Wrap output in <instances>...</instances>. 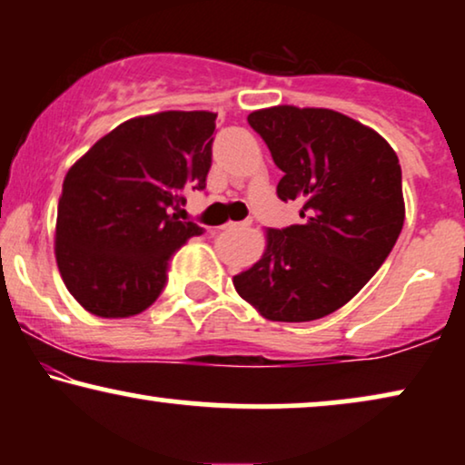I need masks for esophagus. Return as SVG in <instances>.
<instances>
[{
	"mask_svg": "<svg viewBox=\"0 0 465 465\" xmlns=\"http://www.w3.org/2000/svg\"><path fill=\"white\" fill-rule=\"evenodd\" d=\"M241 222H226L224 226H222V231H234V228H239Z\"/></svg>",
	"mask_w": 465,
	"mask_h": 465,
	"instance_id": "34e87169",
	"label": "esophagus"
}]
</instances>
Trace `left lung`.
Masks as SVG:
<instances>
[{
  "mask_svg": "<svg viewBox=\"0 0 465 465\" xmlns=\"http://www.w3.org/2000/svg\"><path fill=\"white\" fill-rule=\"evenodd\" d=\"M247 123L283 171L282 201L301 224L269 228L264 256L234 275L239 296L271 322L334 313L364 288L404 224L402 169L377 131L323 107L277 105Z\"/></svg>",
  "mask_w": 465,
  "mask_h": 465,
  "instance_id": "obj_1",
  "label": "left lung"
}]
</instances>
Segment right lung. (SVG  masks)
<instances>
[{"label":"right lung","mask_w":465,"mask_h":465,"mask_svg":"<svg viewBox=\"0 0 465 465\" xmlns=\"http://www.w3.org/2000/svg\"><path fill=\"white\" fill-rule=\"evenodd\" d=\"M215 114L161 112L101 137L63 182L56 264L97 317H131L161 296L173 253L203 228L180 220L186 193L205 190Z\"/></svg>","instance_id":"obj_1"}]
</instances>
